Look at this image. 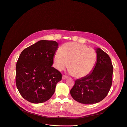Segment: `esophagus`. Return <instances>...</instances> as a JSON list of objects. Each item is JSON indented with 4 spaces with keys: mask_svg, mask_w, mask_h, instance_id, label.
<instances>
[{
    "mask_svg": "<svg viewBox=\"0 0 127 127\" xmlns=\"http://www.w3.org/2000/svg\"><path fill=\"white\" fill-rule=\"evenodd\" d=\"M67 78H68V77H67L66 76H65V75H63V77H62L63 79H66Z\"/></svg>",
    "mask_w": 127,
    "mask_h": 127,
    "instance_id": "1",
    "label": "esophagus"
}]
</instances>
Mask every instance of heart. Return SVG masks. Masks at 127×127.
Returning <instances> with one entry per match:
<instances>
[{"label":"heart","instance_id":"heart-1","mask_svg":"<svg viewBox=\"0 0 127 127\" xmlns=\"http://www.w3.org/2000/svg\"><path fill=\"white\" fill-rule=\"evenodd\" d=\"M54 65L58 71L68 67L72 75L77 78L84 77L94 68L97 54L92 48L76 42L64 44L54 55Z\"/></svg>","mask_w":127,"mask_h":127}]
</instances>
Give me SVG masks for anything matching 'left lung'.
I'll use <instances>...</instances> for the list:
<instances>
[{
	"instance_id": "8db88e82",
	"label": "left lung",
	"mask_w": 127,
	"mask_h": 127,
	"mask_svg": "<svg viewBox=\"0 0 127 127\" xmlns=\"http://www.w3.org/2000/svg\"><path fill=\"white\" fill-rule=\"evenodd\" d=\"M97 61L92 72L75 80L70 91L73 98L83 104L99 102L108 95L112 83L113 66L109 56L96 48Z\"/></svg>"
}]
</instances>
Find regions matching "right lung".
Segmentation results:
<instances>
[{"label": "right lung", "mask_w": 127, "mask_h": 127, "mask_svg": "<svg viewBox=\"0 0 127 127\" xmlns=\"http://www.w3.org/2000/svg\"><path fill=\"white\" fill-rule=\"evenodd\" d=\"M58 44L41 40L24 49L16 66V85L22 97L33 103L49 100L62 80L61 73L53 65Z\"/></svg>", "instance_id": "obj_1"}]
</instances>
